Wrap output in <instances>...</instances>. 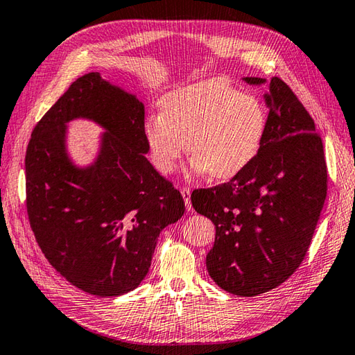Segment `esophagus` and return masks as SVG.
Returning <instances> with one entry per match:
<instances>
[{"label":"esophagus","instance_id":"34e87169","mask_svg":"<svg viewBox=\"0 0 355 355\" xmlns=\"http://www.w3.org/2000/svg\"><path fill=\"white\" fill-rule=\"evenodd\" d=\"M180 192H182V196H183L186 209H187V211H192V205H191V191H189V187H182V189H180Z\"/></svg>","mask_w":355,"mask_h":355}]
</instances>
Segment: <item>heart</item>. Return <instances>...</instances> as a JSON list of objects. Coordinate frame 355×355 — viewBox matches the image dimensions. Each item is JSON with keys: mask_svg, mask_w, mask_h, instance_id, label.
I'll return each mask as SVG.
<instances>
[{"mask_svg": "<svg viewBox=\"0 0 355 355\" xmlns=\"http://www.w3.org/2000/svg\"><path fill=\"white\" fill-rule=\"evenodd\" d=\"M159 109V115L146 118L143 134L152 163L162 173L175 171L187 146L193 172L232 178L254 162L265 140V104L223 80L172 90Z\"/></svg>", "mask_w": 355, "mask_h": 355, "instance_id": "heart-1", "label": "heart"}]
</instances>
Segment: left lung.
Wrapping results in <instances>:
<instances>
[{"label":"left lung","instance_id":"1","mask_svg":"<svg viewBox=\"0 0 355 355\" xmlns=\"http://www.w3.org/2000/svg\"><path fill=\"white\" fill-rule=\"evenodd\" d=\"M248 85L265 78L246 76ZM265 140L231 182L196 189L193 209L215 226L206 257L211 279L226 293L255 297L286 282L308 252L328 189L323 143L308 110L274 76L265 94Z\"/></svg>","mask_w":355,"mask_h":355}]
</instances>
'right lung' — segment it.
<instances>
[{"mask_svg":"<svg viewBox=\"0 0 355 355\" xmlns=\"http://www.w3.org/2000/svg\"><path fill=\"white\" fill-rule=\"evenodd\" d=\"M101 125L85 168L67 154V123ZM144 104L90 72L73 81L35 126L26 152V206L49 263L85 293L116 297L149 272L158 235L184 214L182 193L146 158Z\"/></svg>","mask_w":355,"mask_h":355,"instance_id":"obj_1","label":"right lung"}]
</instances>
